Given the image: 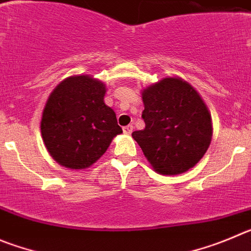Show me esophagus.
Instances as JSON below:
<instances>
[{
	"label": "esophagus",
	"instance_id": "obj_1",
	"mask_svg": "<svg viewBox=\"0 0 251 251\" xmlns=\"http://www.w3.org/2000/svg\"><path fill=\"white\" fill-rule=\"evenodd\" d=\"M123 130H124V132H125L126 135H130L131 132H132V131H134V126H132V125L124 126V127H123Z\"/></svg>",
	"mask_w": 251,
	"mask_h": 251
}]
</instances>
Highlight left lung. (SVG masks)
Masks as SVG:
<instances>
[{
    "mask_svg": "<svg viewBox=\"0 0 251 251\" xmlns=\"http://www.w3.org/2000/svg\"><path fill=\"white\" fill-rule=\"evenodd\" d=\"M144 130L132 137L155 171L177 175L194 168L211 141V116L187 82L166 77L142 91Z\"/></svg>",
    "mask_w": 251,
    "mask_h": 251,
    "instance_id": "8db88e82",
    "label": "left lung"
}]
</instances>
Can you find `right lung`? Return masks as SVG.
Instances as JSON below:
<instances>
[{
	"label": "right lung",
	"instance_id": "1",
	"mask_svg": "<svg viewBox=\"0 0 251 251\" xmlns=\"http://www.w3.org/2000/svg\"><path fill=\"white\" fill-rule=\"evenodd\" d=\"M105 85L87 75L71 76L50 95L41 134L50 155L69 169H86L123 132L116 114L103 102Z\"/></svg>",
	"mask_w": 251,
	"mask_h": 251
}]
</instances>
